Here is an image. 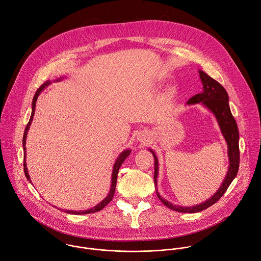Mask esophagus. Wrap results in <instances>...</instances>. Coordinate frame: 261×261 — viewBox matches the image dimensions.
Wrapping results in <instances>:
<instances>
[{"label":"esophagus","instance_id":"esophagus-1","mask_svg":"<svg viewBox=\"0 0 261 261\" xmlns=\"http://www.w3.org/2000/svg\"><path fill=\"white\" fill-rule=\"evenodd\" d=\"M141 138H142V137H141Z\"/></svg>","mask_w":261,"mask_h":261}]
</instances>
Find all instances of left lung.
<instances>
[{"mask_svg": "<svg viewBox=\"0 0 261 261\" xmlns=\"http://www.w3.org/2000/svg\"><path fill=\"white\" fill-rule=\"evenodd\" d=\"M200 77L203 83V91L202 93H199L195 96H193L188 103L189 105H194V103H199L202 102L204 106H206L213 114L215 115L221 132L227 142L228 146V158H229V169L227 171V174L225 176V179L223 184L221 185L220 189L217 191V193L208 201L197 205L193 207H181V206H175L165 199L161 198L159 195V199L161 202L167 206L169 209H172L177 212H182V213H196V212H201L208 207L212 206L215 204L226 192L227 188L236 177L238 170H239V165H240V148H239V130L238 126L236 123L234 118L231 115L229 106H228V95L223 88V86L220 85L216 80L208 75L206 72L200 70ZM153 158H154V174H153V179H154V187H156V176H158V159L155 154L150 150Z\"/></svg>", "mask_w": 261, "mask_h": 261, "instance_id": "left-lung-1", "label": "left lung"}]
</instances>
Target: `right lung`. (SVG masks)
Listing matches in <instances>:
<instances>
[{
  "label": "right lung",
  "instance_id": "obj_1",
  "mask_svg": "<svg viewBox=\"0 0 261 261\" xmlns=\"http://www.w3.org/2000/svg\"><path fill=\"white\" fill-rule=\"evenodd\" d=\"M50 84V82L49 81H47V82H45L43 85H41L40 86V88L36 91V94H35V96H34V99H33V112H32V116H31V119H30V121H29V123H28V125H27V127H25V130H24V133H23V139H22V144H23V149H24V158H23V170H24V174H25V176H27V178H28V180H30L31 181V178H30V175H29V172H28V168H27V163H25V149H27V147H25V139H27V135H28V131H29V129H30V126H31V124H32V121H33V118H34V115H35V110H36V102H37V99H38V96L40 95V93L42 92V90L45 88V87H47L48 85ZM130 150L129 149H126V150H124L120 155H119V158L117 159V161H116V163H115V165H114V171H113V175H112V187H111V192H110V194H109V196L101 202V203H99L97 206H95L94 208H92V209H89V210H86V211H68V210H65L64 212H66V213H70V214H89V213H94V212H98V211H100L101 209H103L112 200H113V198H114V195H115V190H116V186H117V178H118V173H119V169H120V167H121V165L123 164V162L125 161V159L130 154Z\"/></svg>",
  "mask_w": 261,
  "mask_h": 261
}]
</instances>
